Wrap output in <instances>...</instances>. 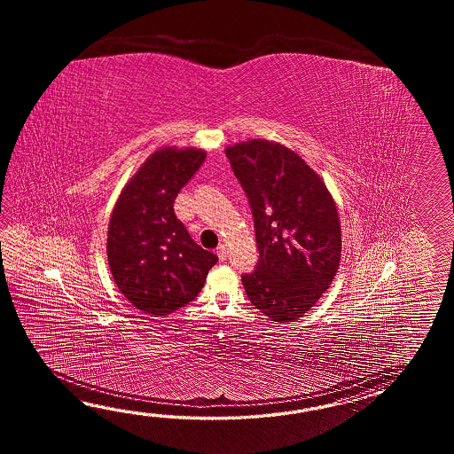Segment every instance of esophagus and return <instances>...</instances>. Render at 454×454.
Here are the masks:
<instances>
[{"label": "esophagus", "mask_w": 454, "mask_h": 454, "mask_svg": "<svg viewBox=\"0 0 454 454\" xmlns=\"http://www.w3.org/2000/svg\"><path fill=\"white\" fill-rule=\"evenodd\" d=\"M227 254H229V251H227V247H225V245H219V247H217V256H219V260H227Z\"/></svg>", "instance_id": "obj_1"}]
</instances>
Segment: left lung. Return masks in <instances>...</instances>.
Masks as SVG:
<instances>
[{
	"instance_id": "1",
	"label": "left lung",
	"mask_w": 454,
	"mask_h": 454,
	"mask_svg": "<svg viewBox=\"0 0 454 454\" xmlns=\"http://www.w3.org/2000/svg\"><path fill=\"white\" fill-rule=\"evenodd\" d=\"M248 196L260 261L241 278L254 309L289 323L301 318L329 289L340 262L338 207L323 182L295 151L248 139L225 147Z\"/></svg>"
}]
</instances>
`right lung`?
Instances as JSON below:
<instances>
[{
  "label": "right lung",
  "instance_id": "1",
  "mask_svg": "<svg viewBox=\"0 0 454 454\" xmlns=\"http://www.w3.org/2000/svg\"><path fill=\"white\" fill-rule=\"evenodd\" d=\"M206 159L204 149L160 147L116 200L106 258L116 287L136 309L165 317L196 299L217 256L176 219L175 198Z\"/></svg>",
  "mask_w": 454,
  "mask_h": 454
}]
</instances>
